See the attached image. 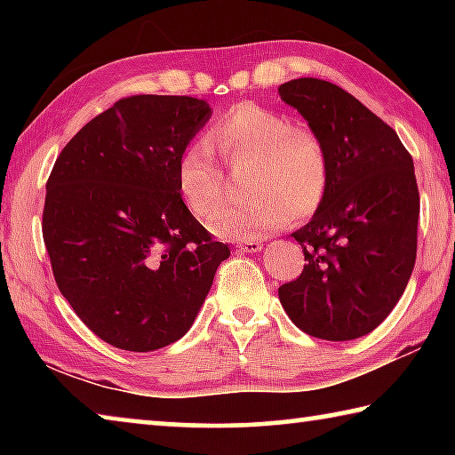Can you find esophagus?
<instances>
[{"mask_svg": "<svg viewBox=\"0 0 455 455\" xmlns=\"http://www.w3.org/2000/svg\"><path fill=\"white\" fill-rule=\"evenodd\" d=\"M236 249L241 252H259L263 249V244H260V241H241L236 243Z\"/></svg>", "mask_w": 455, "mask_h": 455, "instance_id": "esophagus-1", "label": "esophagus"}]
</instances>
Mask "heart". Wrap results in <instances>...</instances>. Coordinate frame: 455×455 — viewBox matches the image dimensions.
<instances>
[{
  "instance_id": "b5f03b06",
  "label": "heart",
  "mask_w": 455,
  "mask_h": 455,
  "mask_svg": "<svg viewBox=\"0 0 455 455\" xmlns=\"http://www.w3.org/2000/svg\"><path fill=\"white\" fill-rule=\"evenodd\" d=\"M209 142L228 163L249 158L246 190L212 214L211 233L222 238H257L319 209L329 187L325 144L309 128L292 126L283 114L259 104H236L211 128ZM176 182L188 209L206 217L220 203L225 179L206 142H192L176 163Z\"/></svg>"
}]
</instances>
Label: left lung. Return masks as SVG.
<instances>
[{
	"mask_svg": "<svg viewBox=\"0 0 455 455\" xmlns=\"http://www.w3.org/2000/svg\"><path fill=\"white\" fill-rule=\"evenodd\" d=\"M325 144L329 187L313 219L291 236L301 276L279 289L295 325L327 341L363 337L394 311L418 251L419 192L395 130L349 92L317 78L279 86Z\"/></svg>",
	"mask_w": 455,
	"mask_h": 455,
	"instance_id": "obj_1",
	"label": "left lung"
}]
</instances>
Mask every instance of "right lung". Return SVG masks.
<instances>
[{
    "label": "right lung",
    "mask_w": 455,
    "mask_h": 455,
    "mask_svg": "<svg viewBox=\"0 0 455 455\" xmlns=\"http://www.w3.org/2000/svg\"><path fill=\"white\" fill-rule=\"evenodd\" d=\"M211 116L206 100L130 96L90 120L53 164L42 222L53 279L114 347L179 341L230 255L176 182L180 152Z\"/></svg>",
    "instance_id": "1"
}]
</instances>
